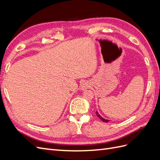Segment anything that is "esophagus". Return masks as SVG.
Returning a JSON list of instances; mask_svg holds the SVG:
<instances>
[{
    "label": "esophagus",
    "instance_id": "34e87169",
    "mask_svg": "<svg viewBox=\"0 0 160 160\" xmlns=\"http://www.w3.org/2000/svg\"><path fill=\"white\" fill-rule=\"evenodd\" d=\"M90 87V83L88 81H84L83 83L81 85V90H85Z\"/></svg>",
    "mask_w": 160,
    "mask_h": 160
}]
</instances>
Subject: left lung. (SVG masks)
I'll use <instances>...</instances> for the list:
<instances>
[{"label": "left lung", "instance_id": "left-lung-1", "mask_svg": "<svg viewBox=\"0 0 160 160\" xmlns=\"http://www.w3.org/2000/svg\"><path fill=\"white\" fill-rule=\"evenodd\" d=\"M96 115H97V116H98V117H99V118H100V119L101 120V121H103V122H105V123H108L109 120H108V119H104V118H103L102 117H101V116L99 114V113L98 112V111H96Z\"/></svg>", "mask_w": 160, "mask_h": 160}]
</instances>
